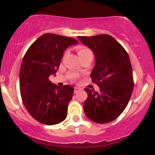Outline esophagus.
<instances>
[{
    "mask_svg": "<svg viewBox=\"0 0 155 155\" xmlns=\"http://www.w3.org/2000/svg\"><path fill=\"white\" fill-rule=\"evenodd\" d=\"M81 90H82V89H81L79 87H74V93H75V94L78 93V92L80 91Z\"/></svg>",
    "mask_w": 155,
    "mask_h": 155,
    "instance_id": "obj_1",
    "label": "esophagus"
}]
</instances>
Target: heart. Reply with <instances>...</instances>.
I'll use <instances>...</instances> for the list:
<instances>
[{"instance_id": "b5f03b06", "label": "heart", "mask_w": 155, "mask_h": 155, "mask_svg": "<svg viewBox=\"0 0 155 155\" xmlns=\"http://www.w3.org/2000/svg\"><path fill=\"white\" fill-rule=\"evenodd\" d=\"M77 51H78V54L80 58L83 57V56L87 55L88 54H92L91 51L88 48L85 47V46H79L77 48Z\"/></svg>"}]
</instances>
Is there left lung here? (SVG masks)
<instances>
[{
    "mask_svg": "<svg viewBox=\"0 0 155 155\" xmlns=\"http://www.w3.org/2000/svg\"><path fill=\"white\" fill-rule=\"evenodd\" d=\"M78 39L94 54L91 77L100 87L98 92L85 89L87 98L84 112L96 123L111 122L122 113L132 94L134 79L130 58L122 46L108 34Z\"/></svg>",
    "mask_w": 155,
    "mask_h": 155,
    "instance_id": "8db88e82",
    "label": "left lung"
}]
</instances>
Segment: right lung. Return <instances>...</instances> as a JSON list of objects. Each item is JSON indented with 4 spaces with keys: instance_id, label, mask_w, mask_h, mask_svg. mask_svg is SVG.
Segmentation results:
<instances>
[{
    "instance_id": "obj_1",
    "label": "right lung",
    "mask_w": 155,
    "mask_h": 155,
    "mask_svg": "<svg viewBox=\"0 0 155 155\" xmlns=\"http://www.w3.org/2000/svg\"><path fill=\"white\" fill-rule=\"evenodd\" d=\"M78 43L71 37L45 34L23 58L19 73L21 96L30 115L41 124L54 125L66 118L74 87H59L48 78L55 76L65 49Z\"/></svg>"
}]
</instances>
